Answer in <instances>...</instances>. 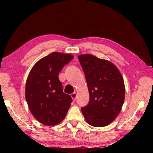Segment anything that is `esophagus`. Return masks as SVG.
Wrapping results in <instances>:
<instances>
[{
	"instance_id": "obj_1",
	"label": "esophagus",
	"mask_w": 153,
	"mask_h": 153,
	"mask_svg": "<svg viewBox=\"0 0 153 153\" xmlns=\"http://www.w3.org/2000/svg\"><path fill=\"white\" fill-rule=\"evenodd\" d=\"M71 98H72V99H73L74 100H76V98H77V94H76V92L72 93V94H71Z\"/></svg>"
}]
</instances>
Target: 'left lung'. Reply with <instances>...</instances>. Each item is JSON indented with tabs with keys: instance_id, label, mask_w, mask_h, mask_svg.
<instances>
[{
	"instance_id": "8db88e82",
	"label": "left lung",
	"mask_w": 153,
	"mask_h": 153,
	"mask_svg": "<svg viewBox=\"0 0 153 153\" xmlns=\"http://www.w3.org/2000/svg\"><path fill=\"white\" fill-rule=\"evenodd\" d=\"M86 77L90 99L81 110L90 126L103 127L117 117L125 98L123 77L115 65L91 55L78 56Z\"/></svg>"
}]
</instances>
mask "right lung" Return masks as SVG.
Segmentation results:
<instances>
[{"mask_svg": "<svg viewBox=\"0 0 153 153\" xmlns=\"http://www.w3.org/2000/svg\"><path fill=\"white\" fill-rule=\"evenodd\" d=\"M74 56L53 53L41 59L30 71L25 86V98L31 113L39 122L55 126L67 113L72 98L63 91L59 74Z\"/></svg>", "mask_w": 153, "mask_h": 153, "instance_id": "obj_1", "label": "right lung"}]
</instances>
